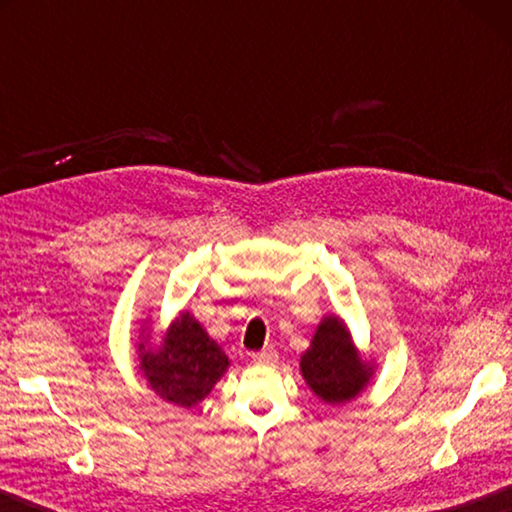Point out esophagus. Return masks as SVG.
<instances>
[{
    "label": "esophagus",
    "instance_id": "1",
    "mask_svg": "<svg viewBox=\"0 0 512 512\" xmlns=\"http://www.w3.org/2000/svg\"><path fill=\"white\" fill-rule=\"evenodd\" d=\"M250 357H253L255 363H273V361H277V350L275 348H264L259 352H253Z\"/></svg>",
    "mask_w": 512,
    "mask_h": 512
}]
</instances>
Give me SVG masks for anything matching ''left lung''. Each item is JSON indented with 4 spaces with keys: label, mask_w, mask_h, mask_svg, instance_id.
<instances>
[{
    "label": "left lung",
    "mask_w": 512,
    "mask_h": 512,
    "mask_svg": "<svg viewBox=\"0 0 512 512\" xmlns=\"http://www.w3.org/2000/svg\"><path fill=\"white\" fill-rule=\"evenodd\" d=\"M300 368L311 391L329 404L350 402L370 379L368 363L359 359L336 316H329L318 325L311 348L302 354Z\"/></svg>",
    "instance_id": "8db88e82"
}]
</instances>
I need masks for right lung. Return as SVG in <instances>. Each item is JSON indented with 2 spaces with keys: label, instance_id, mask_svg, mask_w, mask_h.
Listing matches in <instances>:
<instances>
[{
  "label": "right lung",
  "instance_id": "add662e5",
  "mask_svg": "<svg viewBox=\"0 0 512 512\" xmlns=\"http://www.w3.org/2000/svg\"><path fill=\"white\" fill-rule=\"evenodd\" d=\"M140 352L153 391L178 406H196L228 368L223 350L187 311L171 325L160 350L151 352L142 343Z\"/></svg>",
  "mask_w": 512,
  "mask_h": 512
}]
</instances>
